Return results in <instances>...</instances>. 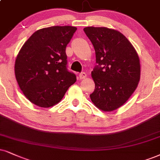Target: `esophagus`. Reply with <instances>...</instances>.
<instances>
[{
  "label": "esophagus",
  "mask_w": 160,
  "mask_h": 160,
  "mask_svg": "<svg viewBox=\"0 0 160 160\" xmlns=\"http://www.w3.org/2000/svg\"><path fill=\"white\" fill-rule=\"evenodd\" d=\"M86 74L85 72H81L80 74H79V78L80 79H85L86 78Z\"/></svg>",
  "instance_id": "1"
}]
</instances>
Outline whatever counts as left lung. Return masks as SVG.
I'll return each instance as SVG.
<instances>
[{
	"label": "left lung",
	"instance_id": "obj_1",
	"mask_svg": "<svg viewBox=\"0 0 160 160\" xmlns=\"http://www.w3.org/2000/svg\"><path fill=\"white\" fill-rule=\"evenodd\" d=\"M95 50L92 72L95 88L90 98L95 106L112 112L134 93L140 78L138 54L128 40L117 30L106 27L83 29Z\"/></svg>",
	"mask_w": 160,
	"mask_h": 160
}]
</instances>
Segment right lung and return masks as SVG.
Here are the masks:
<instances>
[{
  "label": "right lung",
  "mask_w": 160,
  "mask_h": 160,
  "mask_svg": "<svg viewBox=\"0 0 160 160\" xmlns=\"http://www.w3.org/2000/svg\"><path fill=\"white\" fill-rule=\"evenodd\" d=\"M76 30L70 26L44 28L22 46L15 60V78L32 103L43 108L53 106L76 82V75L67 68L66 54Z\"/></svg>",
  "instance_id": "add662e5"
}]
</instances>
